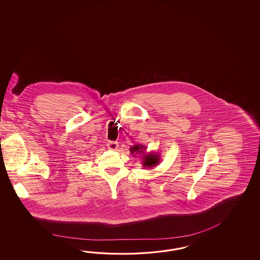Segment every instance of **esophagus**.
I'll use <instances>...</instances> for the list:
<instances>
[{"label":"esophagus","instance_id":"esophagus-1","mask_svg":"<svg viewBox=\"0 0 260 260\" xmlns=\"http://www.w3.org/2000/svg\"><path fill=\"white\" fill-rule=\"evenodd\" d=\"M108 148L110 149H112V150H116L117 149H118V142H116V141H109L108 142Z\"/></svg>","mask_w":260,"mask_h":260}]
</instances>
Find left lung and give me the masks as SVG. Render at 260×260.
<instances>
[{
  "label": "left lung",
  "instance_id": "8db88e82",
  "mask_svg": "<svg viewBox=\"0 0 260 260\" xmlns=\"http://www.w3.org/2000/svg\"><path fill=\"white\" fill-rule=\"evenodd\" d=\"M146 149L147 147L145 145L136 144L130 148V152L134 155V157L139 156V158H141V162L144 168L150 169L160 164V155L157 151L147 152Z\"/></svg>",
  "mask_w": 260,
  "mask_h": 260
}]
</instances>
